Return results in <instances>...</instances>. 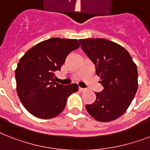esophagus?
I'll use <instances>...</instances> for the list:
<instances>
[{"label":"esophagus","instance_id":"esophagus-1","mask_svg":"<svg viewBox=\"0 0 150 150\" xmlns=\"http://www.w3.org/2000/svg\"><path fill=\"white\" fill-rule=\"evenodd\" d=\"M79 91H81V92H85V91H86V88H80L79 87Z\"/></svg>","mask_w":150,"mask_h":150}]
</instances>
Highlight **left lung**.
Wrapping results in <instances>:
<instances>
[{
    "instance_id": "left-lung-1",
    "label": "left lung",
    "mask_w": 150,
    "mask_h": 150,
    "mask_svg": "<svg viewBox=\"0 0 150 150\" xmlns=\"http://www.w3.org/2000/svg\"><path fill=\"white\" fill-rule=\"evenodd\" d=\"M81 49L96 66L104 89L96 92L88 112L99 122L118 119L127 110L138 88V71L129 53L118 44L104 38L80 39Z\"/></svg>"
}]
</instances>
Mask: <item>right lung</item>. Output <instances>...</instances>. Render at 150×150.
I'll use <instances>...</instances> for the list:
<instances>
[{
  "label": "right lung",
  "instance_id": "1",
  "mask_svg": "<svg viewBox=\"0 0 150 150\" xmlns=\"http://www.w3.org/2000/svg\"><path fill=\"white\" fill-rule=\"evenodd\" d=\"M79 46L77 39L52 38L37 44L21 58L15 70L17 92L33 115L55 117L64 110L68 97L77 92V84L60 85L54 79L68 54Z\"/></svg>",
  "mask_w": 150,
  "mask_h": 150
}]
</instances>
